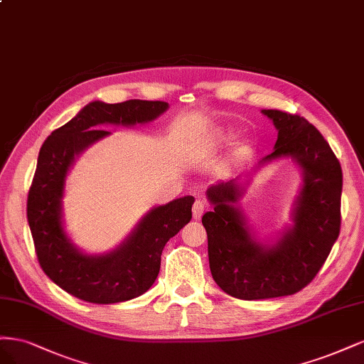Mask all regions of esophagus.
I'll return each mask as SVG.
<instances>
[{
	"label": "esophagus",
	"instance_id": "34e87169",
	"mask_svg": "<svg viewBox=\"0 0 364 364\" xmlns=\"http://www.w3.org/2000/svg\"><path fill=\"white\" fill-rule=\"evenodd\" d=\"M205 210V203L201 201V199H196V201L193 203V207H192V215H193V219H199L203 216Z\"/></svg>",
	"mask_w": 364,
	"mask_h": 364
}]
</instances>
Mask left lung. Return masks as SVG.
<instances>
[{
  "instance_id": "8db88e82",
  "label": "left lung",
  "mask_w": 364,
  "mask_h": 364,
  "mask_svg": "<svg viewBox=\"0 0 364 364\" xmlns=\"http://www.w3.org/2000/svg\"><path fill=\"white\" fill-rule=\"evenodd\" d=\"M263 113L274 121L278 139L272 154L260 165L291 157L304 172L295 225L272 248L257 243L234 207L242 195L237 178L208 187L215 210L203 216L213 279L228 295L245 301L287 296L310 284L337 240L342 222V168L323 136L299 114Z\"/></svg>"
}]
</instances>
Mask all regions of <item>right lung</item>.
I'll use <instances>...</instances> for the list:
<instances>
[{"mask_svg":"<svg viewBox=\"0 0 364 364\" xmlns=\"http://www.w3.org/2000/svg\"><path fill=\"white\" fill-rule=\"evenodd\" d=\"M165 101H93L43 142L27 198V219L39 264L54 283L73 296L93 304L137 298L154 284L166 242L192 219L193 196L156 207L118 250L85 255L74 248L62 227L63 184L77 154L110 133L102 124L136 125L156 119Z\"/></svg>","mask_w":364,"mask_h":364,"instance_id":"add662e5","label":"right lung"}]
</instances>
